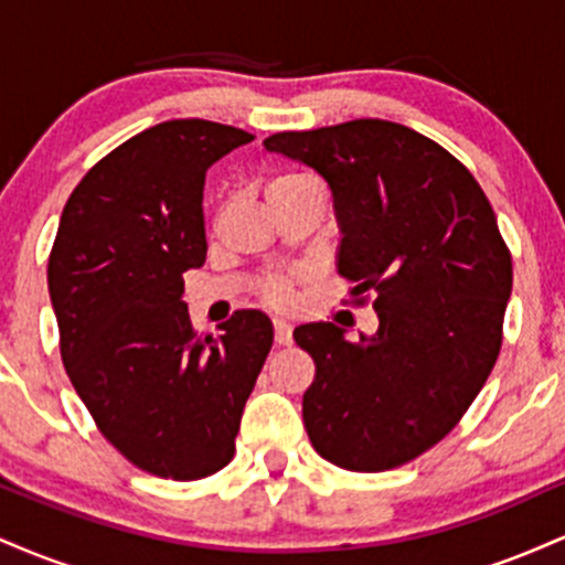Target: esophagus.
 <instances>
[{"label": "esophagus", "instance_id": "1", "mask_svg": "<svg viewBox=\"0 0 565 565\" xmlns=\"http://www.w3.org/2000/svg\"><path fill=\"white\" fill-rule=\"evenodd\" d=\"M274 337L278 345H289L291 342V323L284 319H274Z\"/></svg>", "mask_w": 565, "mask_h": 565}]
</instances>
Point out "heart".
Wrapping results in <instances>:
<instances>
[{
    "mask_svg": "<svg viewBox=\"0 0 565 565\" xmlns=\"http://www.w3.org/2000/svg\"><path fill=\"white\" fill-rule=\"evenodd\" d=\"M302 183H310V178H305V174H297V172L276 174V178L268 183V193L287 191V188H295ZM260 291H263L265 302L278 305V308H287V305L291 302V276H270L268 281H263Z\"/></svg>",
    "mask_w": 565,
    "mask_h": 565,
    "instance_id": "heart-1",
    "label": "heart"
}]
</instances>
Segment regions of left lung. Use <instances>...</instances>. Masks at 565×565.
Returning <instances> with one entry per match:
<instances>
[{"instance_id": "1", "label": "left lung", "mask_w": 565, "mask_h": 565, "mask_svg": "<svg viewBox=\"0 0 565 565\" xmlns=\"http://www.w3.org/2000/svg\"><path fill=\"white\" fill-rule=\"evenodd\" d=\"M265 148L327 180L337 270L355 297L374 291L380 319L359 342L329 321L295 329L316 361L310 444L353 472L412 462L462 419L502 348L512 257L494 210L468 167L395 121L278 132Z\"/></svg>"}]
</instances>
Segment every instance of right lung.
I'll return each instance as SVG.
<instances>
[{"instance_id": "obj_1", "label": "right lung", "mask_w": 565, "mask_h": 565, "mask_svg": "<svg viewBox=\"0 0 565 565\" xmlns=\"http://www.w3.org/2000/svg\"><path fill=\"white\" fill-rule=\"evenodd\" d=\"M255 135L172 119L82 178L50 252V300L71 385L135 468L172 481L223 470L274 345L260 310L196 337L183 274L206 260V170Z\"/></svg>"}]
</instances>
